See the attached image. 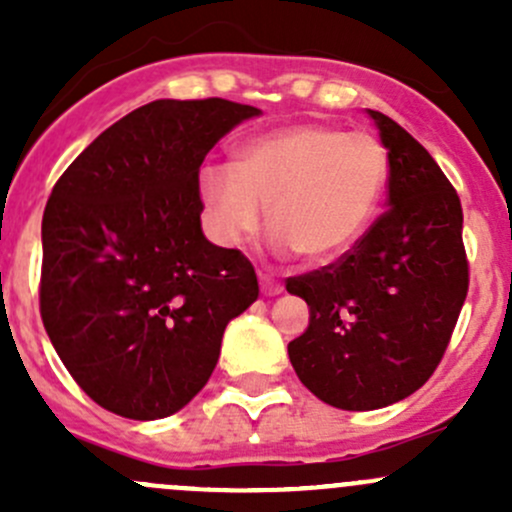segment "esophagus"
<instances>
[{"mask_svg":"<svg viewBox=\"0 0 512 512\" xmlns=\"http://www.w3.org/2000/svg\"><path fill=\"white\" fill-rule=\"evenodd\" d=\"M260 287H262V294H267V297H275V294H280L282 289V282H277L272 275H265V272H260Z\"/></svg>","mask_w":512,"mask_h":512,"instance_id":"obj_1","label":"esophagus"}]
</instances>
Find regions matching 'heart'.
Masks as SVG:
<instances>
[{"instance_id":"b5f03b06","label":"heart","mask_w":512,"mask_h":512,"mask_svg":"<svg viewBox=\"0 0 512 512\" xmlns=\"http://www.w3.org/2000/svg\"><path fill=\"white\" fill-rule=\"evenodd\" d=\"M389 180V153L371 133L324 123L280 128L242 143L230 165L200 175L215 240L240 247L270 208L272 247L309 262L344 255L369 230Z\"/></svg>"}]
</instances>
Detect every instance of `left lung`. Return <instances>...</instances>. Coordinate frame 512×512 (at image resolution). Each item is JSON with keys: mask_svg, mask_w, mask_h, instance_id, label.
I'll use <instances>...</instances> for the list:
<instances>
[{"mask_svg": "<svg viewBox=\"0 0 512 512\" xmlns=\"http://www.w3.org/2000/svg\"><path fill=\"white\" fill-rule=\"evenodd\" d=\"M369 116L389 151V210L337 262L287 280L309 307L289 361L317 399L344 411L384 409L421 389L468 294L458 193L411 133Z\"/></svg>", "mask_w": 512, "mask_h": 512, "instance_id": "left-lung-1", "label": "left lung"}]
</instances>
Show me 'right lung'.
<instances>
[{
  "label": "right lung",
  "instance_id": "obj_1",
  "mask_svg": "<svg viewBox=\"0 0 512 512\" xmlns=\"http://www.w3.org/2000/svg\"><path fill=\"white\" fill-rule=\"evenodd\" d=\"M260 108L160 98L101 133L56 180L41 220L39 309L76 384L153 421L213 374L230 319L260 294L252 262L200 227V165Z\"/></svg>",
  "mask_w": 512,
  "mask_h": 512
}]
</instances>
